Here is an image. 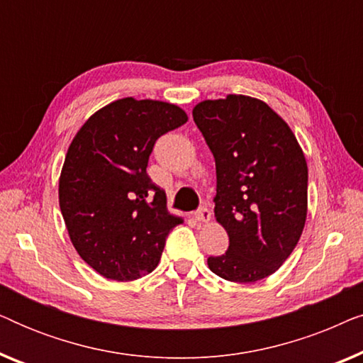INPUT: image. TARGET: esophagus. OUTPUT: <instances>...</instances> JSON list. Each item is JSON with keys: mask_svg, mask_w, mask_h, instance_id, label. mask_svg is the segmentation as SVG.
Masks as SVG:
<instances>
[{"mask_svg": "<svg viewBox=\"0 0 363 363\" xmlns=\"http://www.w3.org/2000/svg\"><path fill=\"white\" fill-rule=\"evenodd\" d=\"M195 218H196L198 221H201V223H208V221L211 220V211L208 210L206 206H203V208H200V210L195 213Z\"/></svg>", "mask_w": 363, "mask_h": 363, "instance_id": "34e87169", "label": "esophagus"}]
</instances>
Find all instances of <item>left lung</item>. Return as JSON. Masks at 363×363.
<instances>
[{
    "mask_svg": "<svg viewBox=\"0 0 363 363\" xmlns=\"http://www.w3.org/2000/svg\"><path fill=\"white\" fill-rule=\"evenodd\" d=\"M193 121L215 157V218L230 236L228 251L208 257V267L231 282L264 279L304 230V152L284 118L250 96L198 102Z\"/></svg>",
    "mask_w": 363,
    "mask_h": 363,
    "instance_id": "left-lung-1",
    "label": "left lung"
}]
</instances>
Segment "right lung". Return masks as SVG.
<instances>
[{
  "label": "right lung",
  "instance_id": "add662e5",
  "mask_svg": "<svg viewBox=\"0 0 363 363\" xmlns=\"http://www.w3.org/2000/svg\"><path fill=\"white\" fill-rule=\"evenodd\" d=\"M175 104L123 97L79 128L59 177V206L79 256L112 281H133L158 266L183 218L147 175L157 138L183 125Z\"/></svg>",
  "mask_w": 363,
  "mask_h": 363
}]
</instances>
